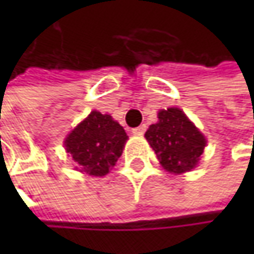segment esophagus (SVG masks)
I'll return each mask as SVG.
<instances>
[{
	"label": "esophagus",
	"instance_id": "1",
	"mask_svg": "<svg viewBox=\"0 0 254 254\" xmlns=\"http://www.w3.org/2000/svg\"><path fill=\"white\" fill-rule=\"evenodd\" d=\"M145 129H147L145 125H141V127H133V129H132V133H133V135H144Z\"/></svg>",
	"mask_w": 254,
	"mask_h": 254
}]
</instances>
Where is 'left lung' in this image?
Instances as JSON below:
<instances>
[{
  "instance_id": "left-lung-1",
  "label": "left lung",
  "mask_w": 254,
  "mask_h": 254,
  "mask_svg": "<svg viewBox=\"0 0 254 254\" xmlns=\"http://www.w3.org/2000/svg\"><path fill=\"white\" fill-rule=\"evenodd\" d=\"M157 116L159 122L150 125L145 138L160 165L171 174L190 172L203 154L204 135L178 107L160 110Z\"/></svg>"
}]
</instances>
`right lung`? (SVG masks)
<instances>
[{
    "label": "right lung",
    "mask_w": 254,
    "mask_h": 254,
    "mask_svg": "<svg viewBox=\"0 0 254 254\" xmlns=\"http://www.w3.org/2000/svg\"><path fill=\"white\" fill-rule=\"evenodd\" d=\"M127 135L110 115L94 110L64 139L66 151L76 163V171L104 177L122 156Z\"/></svg>",
    "instance_id": "obj_1"
}]
</instances>
